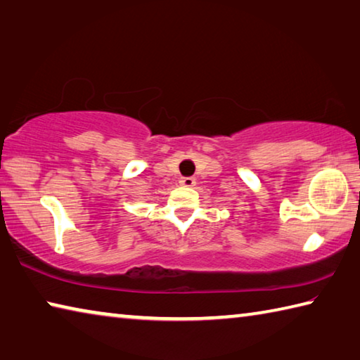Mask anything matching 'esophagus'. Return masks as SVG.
I'll use <instances>...</instances> for the list:
<instances>
[{
  "label": "esophagus",
  "instance_id": "34e87169",
  "mask_svg": "<svg viewBox=\"0 0 360 360\" xmlns=\"http://www.w3.org/2000/svg\"><path fill=\"white\" fill-rule=\"evenodd\" d=\"M179 184L182 187H193L195 186V179L193 178H181Z\"/></svg>",
  "mask_w": 360,
  "mask_h": 360
}]
</instances>
